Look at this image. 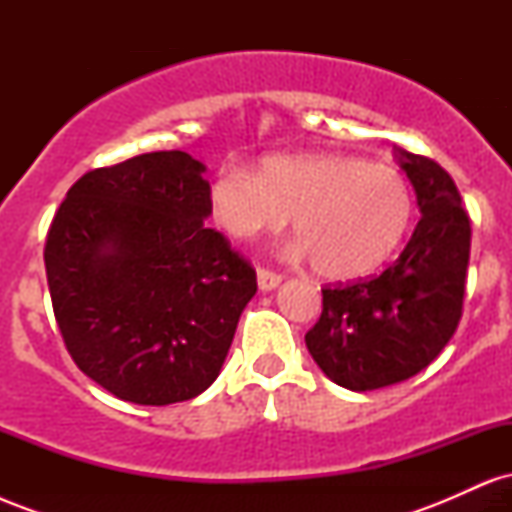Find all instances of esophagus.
I'll list each match as a JSON object with an SVG mask.
<instances>
[{
	"label": "esophagus",
	"mask_w": 512,
	"mask_h": 512,
	"mask_svg": "<svg viewBox=\"0 0 512 512\" xmlns=\"http://www.w3.org/2000/svg\"><path fill=\"white\" fill-rule=\"evenodd\" d=\"M281 284V276L269 272V269H257V286H260V291H274L276 286Z\"/></svg>",
	"instance_id": "1"
}]
</instances>
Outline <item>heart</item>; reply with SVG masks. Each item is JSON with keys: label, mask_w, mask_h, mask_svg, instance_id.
<instances>
[{"label": "heart", "mask_w": 512, "mask_h": 512, "mask_svg": "<svg viewBox=\"0 0 512 512\" xmlns=\"http://www.w3.org/2000/svg\"><path fill=\"white\" fill-rule=\"evenodd\" d=\"M209 207L238 240L279 231L291 216L298 257H310L322 279L358 281L395 255L414 197L399 170L361 156L276 154L262 158L255 173L219 170Z\"/></svg>", "instance_id": "heart-1"}]
</instances>
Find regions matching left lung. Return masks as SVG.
Instances as JSON below:
<instances>
[{"mask_svg":"<svg viewBox=\"0 0 512 512\" xmlns=\"http://www.w3.org/2000/svg\"><path fill=\"white\" fill-rule=\"evenodd\" d=\"M421 219L392 267L370 281L322 289L305 346L332 383L380 390L424 370L457 330L469 264V216L436 161L397 149Z\"/></svg>","mask_w":512,"mask_h":512,"instance_id":"left-lung-1","label":"left lung"}]
</instances>
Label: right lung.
<instances>
[{
    "label": "right lung",
    "instance_id": "1",
    "mask_svg": "<svg viewBox=\"0 0 512 512\" xmlns=\"http://www.w3.org/2000/svg\"><path fill=\"white\" fill-rule=\"evenodd\" d=\"M207 166L154 151L96 168L52 219L45 272L74 363L132 404L185 402L219 378L255 269L214 228Z\"/></svg>",
    "mask_w": 512,
    "mask_h": 512
}]
</instances>
